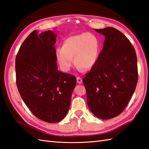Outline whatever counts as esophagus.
Instances as JSON below:
<instances>
[{
    "mask_svg": "<svg viewBox=\"0 0 149 149\" xmlns=\"http://www.w3.org/2000/svg\"><path fill=\"white\" fill-rule=\"evenodd\" d=\"M77 82L78 84H82L83 83V79H82L80 77H77Z\"/></svg>",
    "mask_w": 149,
    "mask_h": 149,
    "instance_id": "1",
    "label": "esophagus"
}]
</instances>
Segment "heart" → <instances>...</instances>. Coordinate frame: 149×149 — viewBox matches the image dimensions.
<instances>
[{"label":"heart","mask_w":149,"mask_h":149,"mask_svg":"<svg viewBox=\"0 0 149 149\" xmlns=\"http://www.w3.org/2000/svg\"><path fill=\"white\" fill-rule=\"evenodd\" d=\"M100 51L99 39L93 34L84 33L67 38L61 49L56 50L59 65L64 71H68L75 64L83 70H90L96 65Z\"/></svg>","instance_id":"b5f03b06"}]
</instances>
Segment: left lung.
I'll use <instances>...</instances> for the list:
<instances>
[{"mask_svg": "<svg viewBox=\"0 0 149 149\" xmlns=\"http://www.w3.org/2000/svg\"><path fill=\"white\" fill-rule=\"evenodd\" d=\"M95 30L105 36L104 47L83 81L90 111L98 118L107 120L122 113L134 92L137 57L130 41L115 28Z\"/></svg>", "mask_w": 149, "mask_h": 149, "instance_id": "obj_1", "label": "left lung"}]
</instances>
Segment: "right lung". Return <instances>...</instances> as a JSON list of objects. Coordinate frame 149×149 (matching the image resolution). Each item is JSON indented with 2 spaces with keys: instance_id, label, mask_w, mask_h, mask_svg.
Segmentation results:
<instances>
[{
  "instance_id": "obj_1",
  "label": "right lung",
  "mask_w": 149,
  "mask_h": 149,
  "mask_svg": "<svg viewBox=\"0 0 149 149\" xmlns=\"http://www.w3.org/2000/svg\"><path fill=\"white\" fill-rule=\"evenodd\" d=\"M56 36L51 31L39 34L33 31L15 59L16 83L22 100L34 116L49 123L65 118L77 83L74 75L58 70Z\"/></svg>"
}]
</instances>
